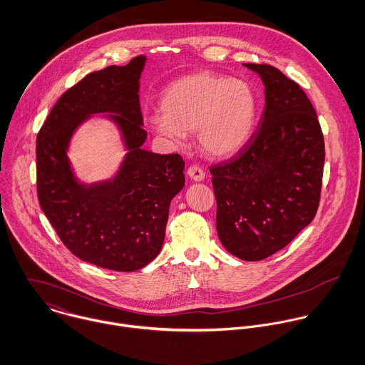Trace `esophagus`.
<instances>
[{"label":"esophagus","instance_id":"obj_1","mask_svg":"<svg viewBox=\"0 0 365 365\" xmlns=\"http://www.w3.org/2000/svg\"><path fill=\"white\" fill-rule=\"evenodd\" d=\"M187 176L195 182H202L205 179V170L199 165H192L187 169Z\"/></svg>","mask_w":365,"mask_h":365}]
</instances>
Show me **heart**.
Returning <instances> with one entry per match:
<instances>
[{
	"mask_svg": "<svg viewBox=\"0 0 365 365\" xmlns=\"http://www.w3.org/2000/svg\"><path fill=\"white\" fill-rule=\"evenodd\" d=\"M162 113L148 117L159 137L182 144L197 133L203 152L213 158L235 155L251 137L257 97L242 80L212 72L186 74L172 81L159 100Z\"/></svg>",
	"mask_w": 365,
	"mask_h": 365,
	"instance_id": "obj_1",
	"label": "heart"
}]
</instances>
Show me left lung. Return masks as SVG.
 Here are the masks:
<instances>
[{
    "instance_id": "8db88e82",
    "label": "left lung",
    "mask_w": 365,
    "mask_h": 365,
    "mask_svg": "<svg viewBox=\"0 0 365 365\" xmlns=\"http://www.w3.org/2000/svg\"><path fill=\"white\" fill-rule=\"evenodd\" d=\"M265 86L258 130L235 156L210 168L222 247L261 261L287 247L314 219L324 141L304 91L279 69L242 63Z\"/></svg>"
}]
</instances>
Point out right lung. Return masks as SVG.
Instances as JSON below:
<instances>
[{
	"label": "right lung",
	"mask_w": 365,
	"mask_h": 365,
	"mask_svg": "<svg viewBox=\"0 0 365 365\" xmlns=\"http://www.w3.org/2000/svg\"><path fill=\"white\" fill-rule=\"evenodd\" d=\"M146 56L81 78L51 110L36 138L38 199L62 242L81 261L131 272L160 251L172 199L185 186L179 153L143 148L146 131L140 78ZM94 113H107L128 153L110 180L83 184L67 156L76 128Z\"/></svg>",
	"instance_id": "right-lung-1"
}]
</instances>
